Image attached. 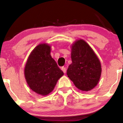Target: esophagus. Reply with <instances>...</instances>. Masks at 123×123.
<instances>
[{
  "label": "esophagus",
  "mask_w": 123,
  "mask_h": 123,
  "mask_svg": "<svg viewBox=\"0 0 123 123\" xmlns=\"http://www.w3.org/2000/svg\"><path fill=\"white\" fill-rule=\"evenodd\" d=\"M61 69H62V70L63 71V72L64 73H66V68L65 67H62L61 68Z\"/></svg>",
  "instance_id": "1"
}]
</instances>
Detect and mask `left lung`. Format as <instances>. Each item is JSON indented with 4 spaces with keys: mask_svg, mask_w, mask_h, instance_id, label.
<instances>
[{
    "mask_svg": "<svg viewBox=\"0 0 123 123\" xmlns=\"http://www.w3.org/2000/svg\"><path fill=\"white\" fill-rule=\"evenodd\" d=\"M71 59L68 76L81 91L94 88L100 79L102 69L100 61L92 49L82 39L77 40L72 46Z\"/></svg>",
    "mask_w": 123,
    "mask_h": 123,
    "instance_id": "8db88e82",
    "label": "left lung"
}]
</instances>
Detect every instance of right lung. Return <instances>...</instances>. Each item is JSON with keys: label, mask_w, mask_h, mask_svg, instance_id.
Wrapping results in <instances>:
<instances>
[{"label": "right lung", "mask_w": 123, "mask_h": 123, "mask_svg": "<svg viewBox=\"0 0 123 123\" xmlns=\"http://www.w3.org/2000/svg\"><path fill=\"white\" fill-rule=\"evenodd\" d=\"M50 52L49 44H39L31 52L25 67V77L29 87L43 96L53 91L58 80L63 75Z\"/></svg>", "instance_id": "obj_1"}]
</instances>
